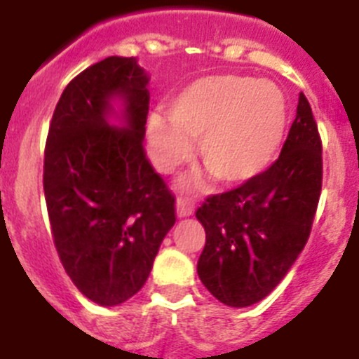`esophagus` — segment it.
<instances>
[{
    "label": "esophagus",
    "instance_id": "esophagus-1",
    "mask_svg": "<svg viewBox=\"0 0 359 359\" xmlns=\"http://www.w3.org/2000/svg\"><path fill=\"white\" fill-rule=\"evenodd\" d=\"M176 212L180 217H189V215L194 214V203L190 201L189 198H183V196H180L176 201Z\"/></svg>",
    "mask_w": 359,
    "mask_h": 359
}]
</instances>
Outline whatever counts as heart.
<instances>
[{
	"instance_id": "1",
	"label": "heart",
	"mask_w": 359,
	"mask_h": 359,
	"mask_svg": "<svg viewBox=\"0 0 359 359\" xmlns=\"http://www.w3.org/2000/svg\"><path fill=\"white\" fill-rule=\"evenodd\" d=\"M170 124L149 120V144L163 172L192 156L224 185H243L273 163L287 129L286 97L278 86L241 75H214L185 86L169 104Z\"/></svg>"
}]
</instances>
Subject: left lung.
I'll return each instance as SVG.
<instances>
[{"mask_svg": "<svg viewBox=\"0 0 359 359\" xmlns=\"http://www.w3.org/2000/svg\"><path fill=\"white\" fill-rule=\"evenodd\" d=\"M322 174V138L300 93L278 160L252 182L208 196L196 210L207 233L198 275L219 302L252 306L286 277L309 239Z\"/></svg>", "mask_w": 359, "mask_h": 359, "instance_id": "8db88e82", "label": "left lung"}]
</instances>
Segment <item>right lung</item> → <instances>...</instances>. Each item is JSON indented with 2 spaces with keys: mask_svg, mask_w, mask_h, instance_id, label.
<instances>
[{
  "mask_svg": "<svg viewBox=\"0 0 359 359\" xmlns=\"http://www.w3.org/2000/svg\"><path fill=\"white\" fill-rule=\"evenodd\" d=\"M149 77L135 57H107L62 91L44 147L43 187L55 250L84 297L118 306L151 273L176 198L144 149ZM113 96L126 128L107 123Z\"/></svg>",
  "mask_w": 359,
  "mask_h": 359,
  "instance_id": "1",
  "label": "right lung"
}]
</instances>
